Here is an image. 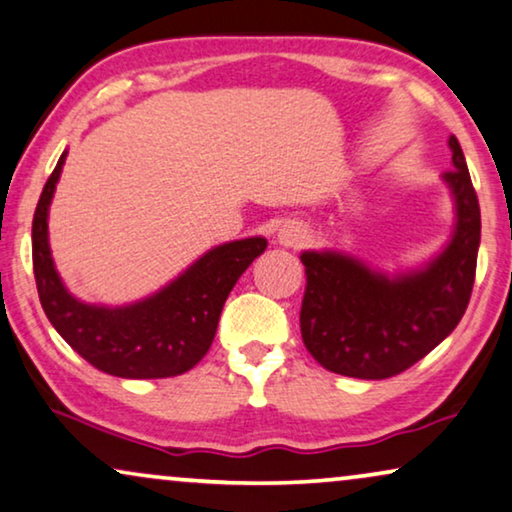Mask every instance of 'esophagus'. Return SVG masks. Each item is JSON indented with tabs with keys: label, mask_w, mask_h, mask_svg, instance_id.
Returning a JSON list of instances; mask_svg holds the SVG:
<instances>
[{
	"label": "esophagus",
	"mask_w": 512,
	"mask_h": 512,
	"mask_svg": "<svg viewBox=\"0 0 512 512\" xmlns=\"http://www.w3.org/2000/svg\"><path fill=\"white\" fill-rule=\"evenodd\" d=\"M277 242L282 244V247H286V249H298V247H303V244L307 242V230H305L303 223L289 221V223H284L282 228H279Z\"/></svg>",
	"instance_id": "34e87169"
}]
</instances>
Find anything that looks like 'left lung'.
Here are the masks:
<instances>
[{
	"instance_id": "left-lung-1",
	"label": "left lung",
	"mask_w": 512,
	"mask_h": 512,
	"mask_svg": "<svg viewBox=\"0 0 512 512\" xmlns=\"http://www.w3.org/2000/svg\"><path fill=\"white\" fill-rule=\"evenodd\" d=\"M443 184L454 205L452 233L417 268L389 272L335 249L303 251L307 286L300 333L331 373L384 380L408 370L450 335L471 300L480 247V205L457 137Z\"/></svg>"
}]
</instances>
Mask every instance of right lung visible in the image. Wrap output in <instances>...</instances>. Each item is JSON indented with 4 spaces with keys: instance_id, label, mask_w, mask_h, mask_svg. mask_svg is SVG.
<instances>
[{
    "instance_id": "obj_1",
    "label": "right lung",
    "mask_w": 512,
    "mask_h": 512,
    "mask_svg": "<svg viewBox=\"0 0 512 512\" xmlns=\"http://www.w3.org/2000/svg\"><path fill=\"white\" fill-rule=\"evenodd\" d=\"M65 158L67 151L48 177L32 221L34 279L48 321L76 354L107 375L156 380L186 373L212 347L228 293L268 240L256 235L212 247L163 289L135 303H86L62 282L48 244V209Z\"/></svg>"
}]
</instances>
